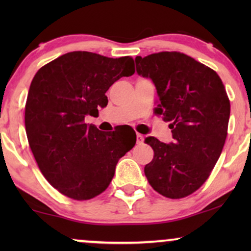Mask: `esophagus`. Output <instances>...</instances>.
I'll list each match as a JSON object with an SVG mask.
<instances>
[{
	"label": "esophagus",
	"mask_w": 251,
	"mask_h": 251,
	"mask_svg": "<svg viewBox=\"0 0 251 251\" xmlns=\"http://www.w3.org/2000/svg\"><path fill=\"white\" fill-rule=\"evenodd\" d=\"M144 142V136L140 135V133H137V144H143Z\"/></svg>",
	"instance_id": "obj_1"
}]
</instances>
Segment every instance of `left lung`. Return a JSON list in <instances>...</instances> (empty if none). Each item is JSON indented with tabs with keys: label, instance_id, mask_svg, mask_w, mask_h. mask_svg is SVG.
Here are the masks:
<instances>
[{
	"label": "left lung",
	"instance_id": "1",
	"mask_svg": "<svg viewBox=\"0 0 251 251\" xmlns=\"http://www.w3.org/2000/svg\"><path fill=\"white\" fill-rule=\"evenodd\" d=\"M140 76L155 85L156 114L170 122L174 142L154 137L145 143L154 157L144 173L154 190L169 199L190 195L207 180L224 147L231 105L218 74L187 54L136 57Z\"/></svg>",
	"mask_w": 251,
	"mask_h": 251
}]
</instances>
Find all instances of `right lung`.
Returning a JSON list of instances; mask_svg holds the SVG:
<instances>
[{
	"mask_svg": "<svg viewBox=\"0 0 251 251\" xmlns=\"http://www.w3.org/2000/svg\"><path fill=\"white\" fill-rule=\"evenodd\" d=\"M133 73L131 57L87 51L65 53L37 71L25 106L26 133L41 173L61 194L89 200L102 193L135 146L136 133L102 132L84 122L107 105L109 87Z\"/></svg>",
	"mask_w": 251,
	"mask_h": 251,
	"instance_id": "right-lung-1",
	"label": "right lung"
}]
</instances>
